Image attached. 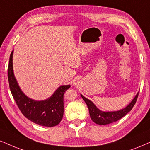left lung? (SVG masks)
<instances>
[{
	"mask_svg": "<svg viewBox=\"0 0 150 150\" xmlns=\"http://www.w3.org/2000/svg\"><path fill=\"white\" fill-rule=\"evenodd\" d=\"M81 95V97L83 99L85 102L86 103L87 106H88V108L89 109L90 116L92 121L95 123L97 124V125H108V124L114 122H116L120 119H121L122 117L126 115L132 110L135 105V103L136 102V100H137L138 92L137 93V95H136V97L134 98V99L132 101V102L129 103L127 107H125V108L121 109L120 110H117V111L112 112L101 111L99 108H97V106L94 104L92 101L89 100L88 99H87V98L85 97L82 95Z\"/></svg>",
	"mask_w": 150,
	"mask_h": 150,
	"instance_id": "8db88e82",
	"label": "left lung"
}]
</instances>
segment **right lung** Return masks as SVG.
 Segmentation results:
<instances>
[{
	"label": "right lung",
	"instance_id": "right-lung-1",
	"mask_svg": "<svg viewBox=\"0 0 150 150\" xmlns=\"http://www.w3.org/2000/svg\"><path fill=\"white\" fill-rule=\"evenodd\" d=\"M13 51L10 57L7 70L9 86L12 97L22 114L33 122L44 127L58 125L64 113V93L70 85L61 86L51 97L45 100L35 101L28 97L18 86L14 75L12 65Z\"/></svg>",
	"mask_w": 150,
	"mask_h": 150
}]
</instances>
